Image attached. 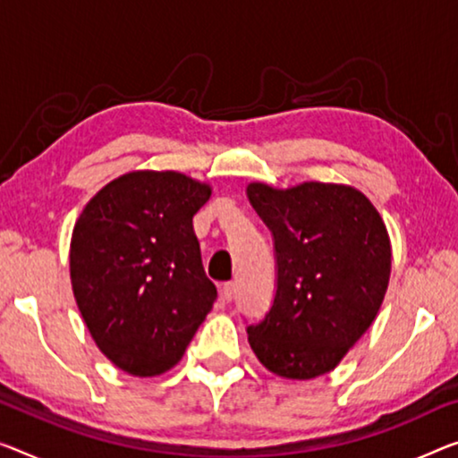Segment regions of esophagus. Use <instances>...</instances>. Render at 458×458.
<instances>
[{
  "label": "esophagus",
  "instance_id": "1",
  "mask_svg": "<svg viewBox=\"0 0 458 458\" xmlns=\"http://www.w3.org/2000/svg\"><path fill=\"white\" fill-rule=\"evenodd\" d=\"M220 292H222V298L226 300V302H230V300H234V294H236V285H234V282L222 284Z\"/></svg>",
  "mask_w": 458,
  "mask_h": 458
}]
</instances>
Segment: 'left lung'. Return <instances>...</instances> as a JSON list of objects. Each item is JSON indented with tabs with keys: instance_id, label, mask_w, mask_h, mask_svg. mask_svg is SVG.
<instances>
[{
	"instance_id": "8db88e82",
	"label": "left lung",
	"mask_w": 458,
	"mask_h": 458,
	"mask_svg": "<svg viewBox=\"0 0 458 458\" xmlns=\"http://www.w3.org/2000/svg\"><path fill=\"white\" fill-rule=\"evenodd\" d=\"M271 230L276 296L247 327L259 361L284 378L327 374L364 335L385 300L391 241L364 193L329 182L247 187Z\"/></svg>"
}]
</instances>
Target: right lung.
Returning a JSON list of instances; mask_svg holds the SVG:
<instances>
[{"label": "right lung", "mask_w": 458, "mask_h": 458, "mask_svg": "<svg viewBox=\"0 0 458 458\" xmlns=\"http://www.w3.org/2000/svg\"><path fill=\"white\" fill-rule=\"evenodd\" d=\"M211 189L181 173L123 174L92 197L72 236V288L100 352L133 377L182 358L214 306L193 216Z\"/></svg>", "instance_id": "obj_1"}]
</instances>
